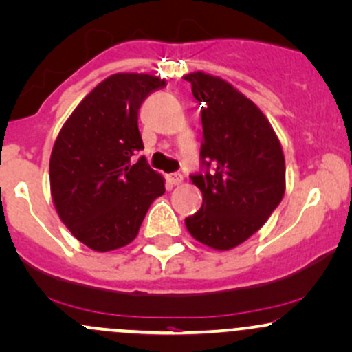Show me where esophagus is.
I'll return each mask as SVG.
<instances>
[{"instance_id":"esophagus-1","label":"esophagus","mask_w":352,"mask_h":352,"mask_svg":"<svg viewBox=\"0 0 352 352\" xmlns=\"http://www.w3.org/2000/svg\"><path fill=\"white\" fill-rule=\"evenodd\" d=\"M168 182L172 184V185H180V184L184 182V175H182V173H179V172L170 173V175H168Z\"/></svg>"}]
</instances>
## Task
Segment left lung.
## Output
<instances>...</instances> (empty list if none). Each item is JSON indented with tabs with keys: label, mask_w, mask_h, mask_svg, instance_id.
Here are the masks:
<instances>
[{
	"label": "left lung",
	"mask_w": 352,
	"mask_h": 352,
	"mask_svg": "<svg viewBox=\"0 0 352 352\" xmlns=\"http://www.w3.org/2000/svg\"><path fill=\"white\" fill-rule=\"evenodd\" d=\"M202 105L204 172L192 175L202 207L185 219L195 241L229 250L256 234L285 192L283 146L252 100L219 76H184Z\"/></svg>",
	"instance_id": "1"
}]
</instances>
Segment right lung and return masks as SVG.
<instances>
[{"instance_id":"add662e5","label":"right lung","mask_w":352,"mask_h":352,"mask_svg":"<svg viewBox=\"0 0 352 352\" xmlns=\"http://www.w3.org/2000/svg\"><path fill=\"white\" fill-rule=\"evenodd\" d=\"M165 80L115 73L98 83L61 126L50 158V187L61 222L96 252L137 237L146 210L164 195V177L150 168L138 132V110Z\"/></svg>"}]
</instances>
